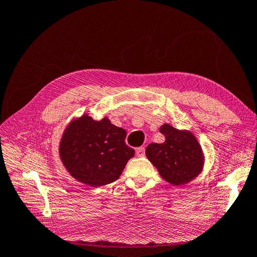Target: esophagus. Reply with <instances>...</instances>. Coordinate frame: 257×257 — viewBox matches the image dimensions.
<instances>
[{
    "label": "esophagus",
    "mask_w": 257,
    "mask_h": 257,
    "mask_svg": "<svg viewBox=\"0 0 257 257\" xmlns=\"http://www.w3.org/2000/svg\"><path fill=\"white\" fill-rule=\"evenodd\" d=\"M136 155H137V157H144L145 156V147H139L136 149Z\"/></svg>",
    "instance_id": "34e87169"
}]
</instances>
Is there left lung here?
<instances>
[{
  "mask_svg": "<svg viewBox=\"0 0 257 257\" xmlns=\"http://www.w3.org/2000/svg\"><path fill=\"white\" fill-rule=\"evenodd\" d=\"M165 136L163 144H149L146 156L160 176L173 185L179 186L193 180L202 172L204 155L197 139L187 130H178L168 123L160 127Z\"/></svg>",
  "mask_w": 257,
  "mask_h": 257,
  "instance_id": "left-lung-1",
  "label": "left lung"
}]
</instances>
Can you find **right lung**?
Returning <instances> with one entry per match:
<instances>
[{"label": "right lung", "mask_w": 257, "mask_h": 257, "mask_svg": "<svg viewBox=\"0 0 257 257\" xmlns=\"http://www.w3.org/2000/svg\"><path fill=\"white\" fill-rule=\"evenodd\" d=\"M127 133L108 118L95 121L88 114L72 120L60 142V158L78 182L100 187L117 180L135 150L124 143Z\"/></svg>", "instance_id": "right-lung-1"}]
</instances>
